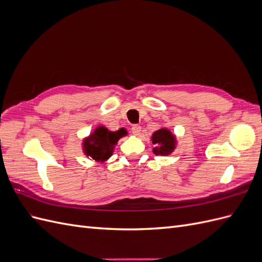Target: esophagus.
<instances>
[{"label": "esophagus", "mask_w": 262, "mask_h": 262, "mask_svg": "<svg viewBox=\"0 0 262 262\" xmlns=\"http://www.w3.org/2000/svg\"><path fill=\"white\" fill-rule=\"evenodd\" d=\"M131 131H132L134 136L138 137V136H140V133H141V126L138 125V124H134L131 128Z\"/></svg>", "instance_id": "1"}]
</instances>
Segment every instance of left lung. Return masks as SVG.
I'll use <instances>...</instances> for the list:
<instances>
[{
	"mask_svg": "<svg viewBox=\"0 0 262 262\" xmlns=\"http://www.w3.org/2000/svg\"><path fill=\"white\" fill-rule=\"evenodd\" d=\"M150 141L155 145V147H153V153L155 155H170L177 147L176 136L169 129L164 128V126L152 134Z\"/></svg>",
	"mask_w": 262,
	"mask_h": 262,
	"instance_id": "obj_1",
	"label": "left lung"
}]
</instances>
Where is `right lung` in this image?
I'll list each match as a JSON object with an SVG mask.
<instances>
[{
    "mask_svg": "<svg viewBox=\"0 0 262 262\" xmlns=\"http://www.w3.org/2000/svg\"><path fill=\"white\" fill-rule=\"evenodd\" d=\"M126 136V131L121 128L118 131H109L106 126L97 128L83 139L82 149L86 157L99 163H106L114 154L118 141Z\"/></svg>",
    "mask_w": 262,
    "mask_h": 262,
    "instance_id": "right-lung-1",
    "label": "right lung"
}]
</instances>
